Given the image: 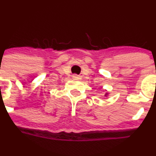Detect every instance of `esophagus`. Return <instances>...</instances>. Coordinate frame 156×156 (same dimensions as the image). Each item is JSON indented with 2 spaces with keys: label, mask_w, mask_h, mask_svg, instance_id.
I'll list each match as a JSON object with an SVG mask.
<instances>
[{
  "label": "esophagus",
  "mask_w": 156,
  "mask_h": 156,
  "mask_svg": "<svg viewBox=\"0 0 156 156\" xmlns=\"http://www.w3.org/2000/svg\"><path fill=\"white\" fill-rule=\"evenodd\" d=\"M72 77H73V80H81V76H77V75H76V74H73Z\"/></svg>",
  "instance_id": "esophagus-1"
}]
</instances>
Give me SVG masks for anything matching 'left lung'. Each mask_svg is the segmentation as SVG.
Instances as JSON below:
<instances>
[{
    "instance_id": "8db88e82",
    "label": "left lung",
    "mask_w": 156,
    "mask_h": 156,
    "mask_svg": "<svg viewBox=\"0 0 156 156\" xmlns=\"http://www.w3.org/2000/svg\"><path fill=\"white\" fill-rule=\"evenodd\" d=\"M108 92H106V90H105V97H107L108 96Z\"/></svg>"
}]
</instances>
